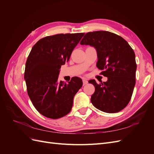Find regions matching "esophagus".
I'll list each match as a JSON object with an SVG mask.
<instances>
[{"instance_id": "esophagus-1", "label": "esophagus", "mask_w": 154, "mask_h": 154, "mask_svg": "<svg viewBox=\"0 0 154 154\" xmlns=\"http://www.w3.org/2000/svg\"><path fill=\"white\" fill-rule=\"evenodd\" d=\"M87 83H88V81L87 80H85V79H83V85H87Z\"/></svg>"}]
</instances>
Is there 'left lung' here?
Returning a JSON list of instances; mask_svg holds the SVG:
<instances>
[{
	"label": "left lung",
	"instance_id": "8db88e82",
	"mask_svg": "<svg viewBox=\"0 0 154 154\" xmlns=\"http://www.w3.org/2000/svg\"><path fill=\"white\" fill-rule=\"evenodd\" d=\"M80 44L96 49V66L108 79L100 84L94 80L88 82L95 87L91 103L105 112H118L129 103L136 84L137 65L134 50L122 36L105 31L87 32Z\"/></svg>",
	"mask_w": 154,
	"mask_h": 154
}]
</instances>
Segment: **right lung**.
<instances>
[{"label":"right lung","instance_id":"obj_1","mask_svg":"<svg viewBox=\"0 0 154 154\" xmlns=\"http://www.w3.org/2000/svg\"><path fill=\"white\" fill-rule=\"evenodd\" d=\"M85 33L58 34L40 39L32 48L26 63L27 91L35 109L45 117L58 119L72 109L74 96L82 87V79L68 83L58 80L60 69L67 62Z\"/></svg>","mask_w":154,"mask_h":154}]
</instances>
